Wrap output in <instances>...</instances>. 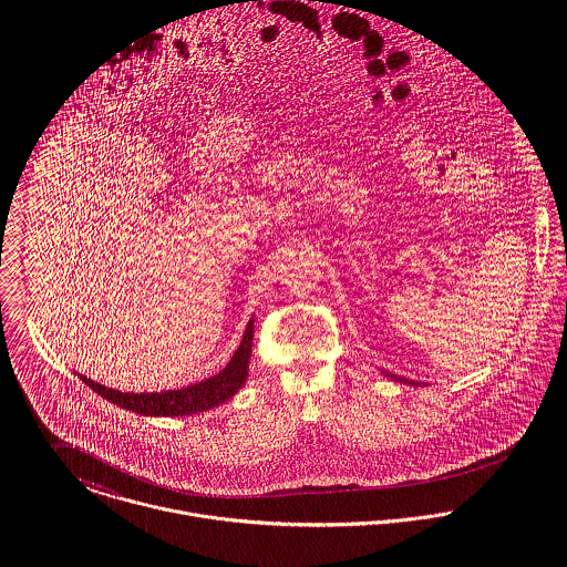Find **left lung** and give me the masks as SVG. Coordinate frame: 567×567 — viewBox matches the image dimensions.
<instances>
[{
    "label": "left lung",
    "mask_w": 567,
    "mask_h": 567,
    "mask_svg": "<svg viewBox=\"0 0 567 567\" xmlns=\"http://www.w3.org/2000/svg\"><path fill=\"white\" fill-rule=\"evenodd\" d=\"M386 378H391V380H395V382H404V384H410V386H419L414 380H405V378H398V375H393V373H389V371H382ZM427 386V384H425Z\"/></svg>",
    "instance_id": "1"
}]
</instances>
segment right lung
<instances>
[{"mask_svg":"<svg viewBox=\"0 0 567 567\" xmlns=\"http://www.w3.org/2000/svg\"><path fill=\"white\" fill-rule=\"evenodd\" d=\"M252 323L255 321L250 319L246 324L240 347L236 349L234 358L220 373H216L207 380H200L196 384H189L185 389L162 391V393H122V391L102 386L81 373H79V378L106 402L126 408L137 414H144V416H185V414L212 410V408L231 400L243 389V384L248 378V362H250V351H252Z\"/></svg>","mask_w":567,"mask_h":567,"instance_id":"1","label":"right lung"}]
</instances>
